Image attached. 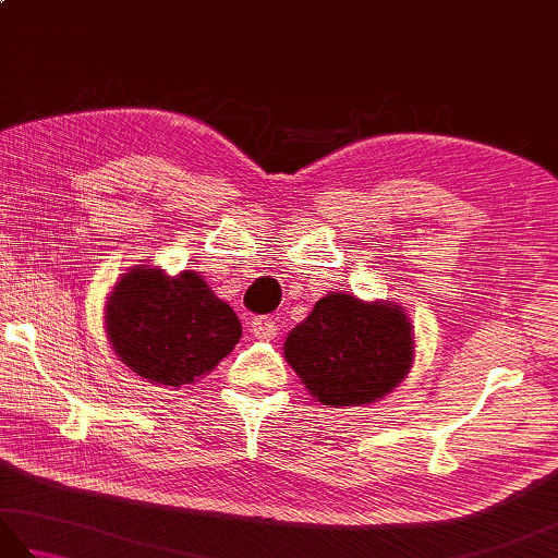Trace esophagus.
<instances>
[{
    "label": "esophagus",
    "mask_w": 558,
    "mask_h": 558,
    "mask_svg": "<svg viewBox=\"0 0 558 558\" xmlns=\"http://www.w3.org/2000/svg\"><path fill=\"white\" fill-rule=\"evenodd\" d=\"M248 333H252L254 338H264V340L276 338L278 336L276 318H270V316H256V318H252V324H248Z\"/></svg>",
    "instance_id": "esophagus-1"
}]
</instances>
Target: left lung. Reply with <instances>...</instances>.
I'll list each match as a JSON object with an SVG mask.
<instances>
[{"label":"left lung","mask_w":558,"mask_h":558,"mask_svg":"<svg viewBox=\"0 0 558 558\" xmlns=\"http://www.w3.org/2000/svg\"><path fill=\"white\" fill-rule=\"evenodd\" d=\"M412 328L396 304L333 292L292 328L286 360L324 405H366L398 386L412 364Z\"/></svg>","instance_id":"1"}]
</instances>
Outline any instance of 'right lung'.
I'll use <instances>...</instances> for the list:
<instances>
[{"label":"right lung","instance_id":"obj_1","mask_svg":"<svg viewBox=\"0 0 558 558\" xmlns=\"http://www.w3.org/2000/svg\"><path fill=\"white\" fill-rule=\"evenodd\" d=\"M108 336L120 360L162 386L194 384L240 342L242 324L198 272L165 278L134 268L108 302Z\"/></svg>","mask_w":558,"mask_h":558}]
</instances>
